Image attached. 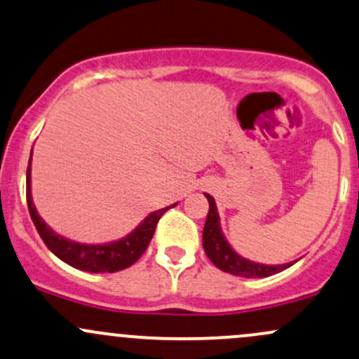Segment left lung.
Listing matches in <instances>:
<instances>
[{"mask_svg":"<svg viewBox=\"0 0 359 359\" xmlns=\"http://www.w3.org/2000/svg\"><path fill=\"white\" fill-rule=\"evenodd\" d=\"M204 196H206L208 203H210V211H208L206 223H204L203 247L210 261L218 269L233 276H242V278H267V276L278 274L281 271L288 269L290 266H293V262L283 264V266H266V264L247 261L245 257L238 255L223 237L215 199L210 194Z\"/></svg>","mask_w":359,"mask_h":359,"instance_id":"8db88e82","label":"left lung"}]
</instances>
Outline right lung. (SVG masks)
Wrapping results in <instances>:
<instances>
[{
	"instance_id": "1",
	"label": "right lung",
	"mask_w": 359,
	"mask_h": 359,
	"mask_svg": "<svg viewBox=\"0 0 359 359\" xmlns=\"http://www.w3.org/2000/svg\"><path fill=\"white\" fill-rule=\"evenodd\" d=\"M27 204H29L30 218H32L41 238L44 240L47 249L62 262L69 264L76 269L88 271V273H116V271L133 266L148 249L153 233H155L156 223L163 216V212L175 206L173 204L170 208L151 212L133 233L117 240V242L105 243V245H85V243L73 242V240L54 233L35 210L32 196H30V161L29 168H27Z\"/></svg>"
}]
</instances>
